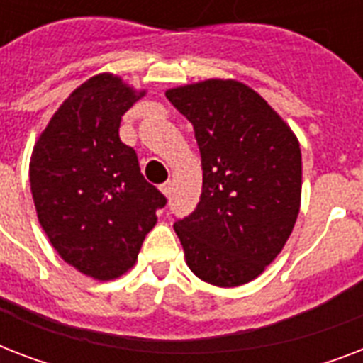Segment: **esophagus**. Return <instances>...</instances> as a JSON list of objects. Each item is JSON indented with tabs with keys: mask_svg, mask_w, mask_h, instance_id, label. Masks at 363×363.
Segmentation results:
<instances>
[{
	"mask_svg": "<svg viewBox=\"0 0 363 363\" xmlns=\"http://www.w3.org/2000/svg\"><path fill=\"white\" fill-rule=\"evenodd\" d=\"M160 190H162V194H164L165 198H169L171 192H173V182H171V181L164 182V184H162V188H160Z\"/></svg>",
	"mask_w": 363,
	"mask_h": 363,
	"instance_id": "obj_1",
	"label": "esophagus"
}]
</instances>
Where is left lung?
<instances>
[{
  "mask_svg": "<svg viewBox=\"0 0 363 363\" xmlns=\"http://www.w3.org/2000/svg\"><path fill=\"white\" fill-rule=\"evenodd\" d=\"M165 96L192 122L203 169L198 207L173 224L184 259L209 284H247L281 254L298 220V137L258 92L233 79Z\"/></svg>",
  "mask_w": 363,
  "mask_h": 363,
  "instance_id": "obj_1",
  "label": "left lung"
}]
</instances>
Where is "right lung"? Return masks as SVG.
Here are the masks:
<instances>
[{
    "label": "right lung",
    "instance_id": "add662e5",
    "mask_svg": "<svg viewBox=\"0 0 363 363\" xmlns=\"http://www.w3.org/2000/svg\"><path fill=\"white\" fill-rule=\"evenodd\" d=\"M145 94L113 73L90 77L60 105L31 152L43 232L65 264L96 281L118 279L135 265L156 209L167 201L118 135L122 115Z\"/></svg>",
    "mask_w": 363,
    "mask_h": 363
}]
</instances>
